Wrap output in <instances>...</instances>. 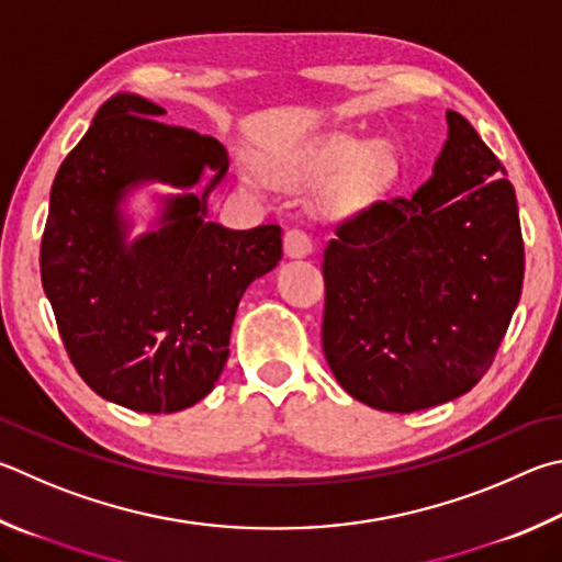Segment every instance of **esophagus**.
<instances>
[{
    "instance_id": "34e87169",
    "label": "esophagus",
    "mask_w": 562,
    "mask_h": 562,
    "mask_svg": "<svg viewBox=\"0 0 562 562\" xmlns=\"http://www.w3.org/2000/svg\"><path fill=\"white\" fill-rule=\"evenodd\" d=\"M312 252V238L310 233L300 228H292L284 233V255L288 258H304V255Z\"/></svg>"
}]
</instances>
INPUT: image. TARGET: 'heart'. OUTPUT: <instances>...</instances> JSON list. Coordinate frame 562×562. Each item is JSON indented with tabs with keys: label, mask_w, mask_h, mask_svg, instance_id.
<instances>
[{
	"label": "heart",
	"mask_w": 562,
	"mask_h": 562,
	"mask_svg": "<svg viewBox=\"0 0 562 562\" xmlns=\"http://www.w3.org/2000/svg\"><path fill=\"white\" fill-rule=\"evenodd\" d=\"M341 169L346 171L329 191L331 213H351L361 209L391 175L393 157L383 145L361 149L359 139L334 137L314 151L307 175L312 179H326Z\"/></svg>",
	"instance_id": "1"
}]
</instances>
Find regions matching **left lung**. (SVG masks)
<instances>
[{"mask_svg":"<svg viewBox=\"0 0 562 562\" xmlns=\"http://www.w3.org/2000/svg\"><path fill=\"white\" fill-rule=\"evenodd\" d=\"M447 125L432 179L346 216L324 248L326 363L375 411L415 413L472 391L521 300L516 191L459 112Z\"/></svg>","mask_w":562,"mask_h":562,"instance_id":"obj_1","label":"left lung"}]
</instances>
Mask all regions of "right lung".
<instances>
[{"label":"right lung","mask_w":562,"mask_h":562,"mask_svg":"<svg viewBox=\"0 0 562 562\" xmlns=\"http://www.w3.org/2000/svg\"><path fill=\"white\" fill-rule=\"evenodd\" d=\"M159 115L145 98L105 100L54 179L38 255L70 363L100 397L137 413H177L213 391L243 292L282 258L278 223L228 231L203 221L226 149ZM203 166L220 171L210 189L170 202L166 226L125 249L121 189L142 178L186 188Z\"/></svg>","instance_id":"right-lung-1"}]
</instances>
